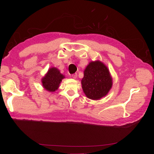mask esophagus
Here are the masks:
<instances>
[{
    "label": "esophagus",
    "mask_w": 154,
    "mask_h": 154,
    "mask_svg": "<svg viewBox=\"0 0 154 154\" xmlns=\"http://www.w3.org/2000/svg\"><path fill=\"white\" fill-rule=\"evenodd\" d=\"M77 73H74L73 74H72V77L74 78V79H76L77 78Z\"/></svg>",
    "instance_id": "1"
}]
</instances>
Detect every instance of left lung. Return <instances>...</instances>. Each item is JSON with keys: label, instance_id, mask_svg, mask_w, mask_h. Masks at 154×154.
Wrapping results in <instances>:
<instances>
[{"label": "left lung", "instance_id": "1", "mask_svg": "<svg viewBox=\"0 0 154 154\" xmlns=\"http://www.w3.org/2000/svg\"><path fill=\"white\" fill-rule=\"evenodd\" d=\"M82 85L89 99L97 100L106 96L112 85L108 68L100 61L91 62L85 69Z\"/></svg>", "mask_w": 154, "mask_h": 154}]
</instances>
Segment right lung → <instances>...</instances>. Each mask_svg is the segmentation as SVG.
Returning <instances> with one entry per match:
<instances>
[{
	"mask_svg": "<svg viewBox=\"0 0 154 154\" xmlns=\"http://www.w3.org/2000/svg\"><path fill=\"white\" fill-rule=\"evenodd\" d=\"M64 78V76L60 73L58 69L53 67L49 70L42 80V82L46 90L49 92H54L58 89L60 83Z\"/></svg>",
	"mask_w": 154,
	"mask_h": 154,
	"instance_id": "right-lung-1",
	"label": "right lung"
}]
</instances>
